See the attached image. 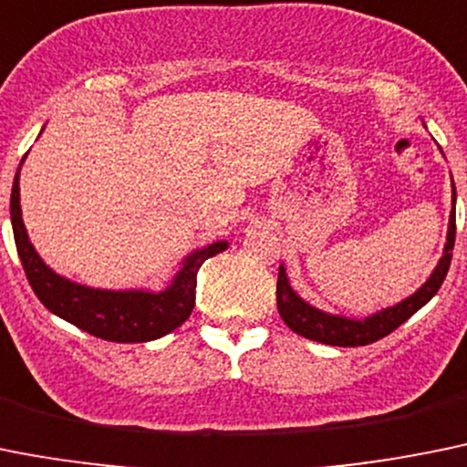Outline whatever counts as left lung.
<instances>
[{
    "label": "left lung",
    "mask_w": 467,
    "mask_h": 467,
    "mask_svg": "<svg viewBox=\"0 0 467 467\" xmlns=\"http://www.w3.org/2000/svg\"><path fill=\"white\" fill-rule=\"evenodd\" d=\"M442 151V150H440ZM456 239V186L451 180V212H450V225H447V242H444L442 255H440L438 265L431 272V276L417 287L410 297L400 299V302L391 304V306L380 308V311L371 313L366 317H348L341 313H329L322 308L313 306L306 299L299 297V293L293 287L290 278H287L285 265L281 263L278 267V283H276V304L278 313H281L283 322H285L293 332L299 337L308 338V341L325 343V346H338V348H355V346H368V343L378 341V338L387 337L403 325L410 316H415L421 306L435 297V293L442 285L447 269L451 265V251H454Z\"/></svg>",
    "instance_id": "left-lung-1"
}]
</instances>
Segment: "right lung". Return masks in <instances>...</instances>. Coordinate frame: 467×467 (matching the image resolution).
<instances>
[{
	"label": "right lung",
	"instance_id": "obj_1",
	"mask_svg": "<svg viewBox=\"0 0 467 467\" xmlns=\"http://www.w3.org/2000/svg\"><path fill=\"white\" fill-rule=\"evenodd\" d=\"M25 159L27 154L17 165L16 180H13L11 225L20 263L43 306L57 317L76 325L82 332L115 343L156 341L184 325L195 306L198 269L202 267L204 260L225 251L230 246L228 239H219L186 254L180 267L174 269L170 281L161 290H151V287L110 290V287H91L71 281L46 265V260L29 242L23 209H20V170H23Z\"/></svg>",
	"mask_w": 467,
	"mask_h": 467
}]
</instances>
